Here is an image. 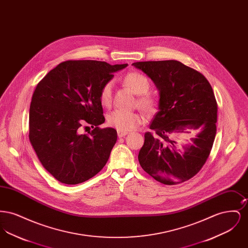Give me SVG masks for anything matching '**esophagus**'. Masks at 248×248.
Returning <instances> with one entry per match:
<instances>
[{
  "instance_id": "1",
  "label": "esophagus",
  "mask_w": 248,
  "mask_h": 248,
  "mask_svg": "<svg viewBox=\"0 0 248 248\" xmlns=\"http://www.w3.org/2000/svg\"><path fill=\"white\" fill-rule=\"evenodd\" d=\"M127 133H128V132H126V131H120V130L117 131V135H118L119 138H123V137L126 136Z\"/></svg>"
}]
</instances>
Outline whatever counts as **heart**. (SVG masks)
<instances>
[{"mask_svg":"<svg viewBox=\"0 0 248 248\" xmlns=\"http://www.w3.org/2000/svg\"><path fill=\"white\" fill-rule=\"evenodd\" d=\"M124 83L135 94H139L138 106L146 113H153L156 109L157 100L154 94L149 93L151 83L149 79L140 72L133 71L124 77ZM112 97V83L107 82L100 89L99 100L103 106H109ZM144 122L143 115L139 112H125L113 110L108 114L107 123L109 126L120 131H128L140 125Z\"/></svg>","mask_w":248,"mask_h":248,"instance_id":"obj_1","label":"heart"}]
</instances>
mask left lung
Returning <instances> with one entry per match:
<instances>
[{
    "label": "left lung",
    "mask_w": 248,
    "mask_h": 248,
    "mask_svg": "<svg viewBox=\"0 0 248 248\" xmlns=\"http://www.w3.org/2000/svg\"><path fill=\"white\" fill-rule=\"evenodd\" d=\"M145 72L159 90V111L145 133L139 161L143 170L165 185L194 177L205 164L217 133V104L212 86L199 71L177 60L132 64ZM200 129L193 144L180 152L174 132Z\"/></svg>",
    "instance_id": "8db88e82"
}]
</instances>
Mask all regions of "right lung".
Wrapping results in <instances>:
<instances>
[{
  "label": "right lung",
  "mask_w": 248,
  "mask_h": 248,
  "mask_svg": "<svg viewBox=\"0 0 248 248\" xmlns=\"http://www.w3.org/2000/svg\"><path fill=\"white\" fill-rule=\"evenodd\" d=\"M127 64L67 60L39 82L30 107L29 138L43 166L61 183L75 185L95 176L106 165L117 140L105 122L101 87ZM93 128L82 134L80 127Z\"/></svg>",
  "instance_id": "1"
}]
</instances>
